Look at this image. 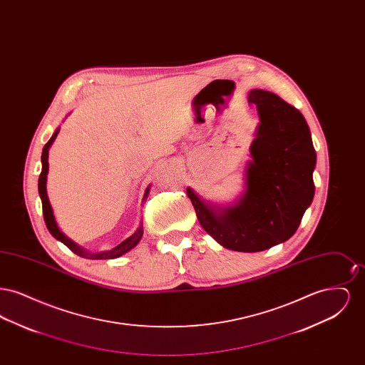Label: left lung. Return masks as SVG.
Listing matches in <instances>:
<instances>
[{"mask_svg": "<svg viewBox=\"0 0 365 365\" xmlns=\"http://www.w3.org/2000/svg\"><path fill=\"white\" fill-rule=\"evenodd\" d=\"M247 103L260 123L250 146L246 190L231 207L202 201L190 187L187 195L200 225L235 252H261L294 235L314 195L316 150L302 113L277 94L255 88Z\"/></svg>", "mask_w": 365, "mask_h": 365, "instance_id": "left-lung-1", "label": "left lung"}]
</instances>
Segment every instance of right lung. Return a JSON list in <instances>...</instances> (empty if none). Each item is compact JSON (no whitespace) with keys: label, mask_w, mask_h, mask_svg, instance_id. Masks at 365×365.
I'll use <instances>...</instances> for the list:
<instances>
[{"label":"right lung","mask_w":365,"mask_h":365,"mask_svg":"<svg viewBox=\"0 0 365 365\" xmlns=\"http://www.w3.org/2000/svg\"><path fill=\"white\" fill-rule=\"evenodd\" d=\"M60 128L54 131V134L52 135V138L48 140V143L43 146V150H42V157H41V161H42V171L39 175V179H38V191H39V197H41V201H42V210H43V219H45V223L46 227L49 230V232L52 234L53 237L56 240H58L60 242L64 243L68 249H71L75 255L83 257V259H90V260H108V259H118L123 256L124 253H127L128 250H131L133 247H135L138 245L140 238H142V234H143V228H142V223L140 226L137 228V231L128 237L125 241H123L120 245L115 246L113 249L108 250V252H100V253H91V252H87L86 249L81 247L78 243L73 242L72 240H70L66 234H63L60 231V228L57 226L56 220H54V215H53V209L51 207V202H49V198H48V192H46V178H48V171H49V163H48V155H49V148L53 143V140L57 137ZM150 187H148L145 191V195H143V201L146 200L148 194H149Z\"/></svg>","instance_id":"add662e5"}]
</instances>
